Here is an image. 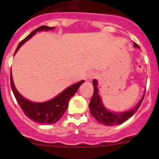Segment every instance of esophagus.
Segmentation results:
<instances>
[{
  "mask_svg": "<svg viewBox=\"0 0 159 159\" xmlns=\"http://www.w3.org/2000/svg\"><path fill=\"white\" fill-rule=\"evenodd\" d=\"M98 77V75L95 72H90V73H89V75H88L87 78L89 80H92L94 78H97Z\"/></svg>",
  "mask_w": 159,
  "mask_h": 159,
  "instance_id": "34e87169",
  "label": "esophagus"
}]
</instances>
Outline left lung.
I'll return each instance as SVG.
<instances>
[{"instance_id": "8db88e82", "label": "left lung", "mask_w": 159, "mask_h": 159, "mask_svg": "<svg viewBox=\"0 0 159 159\" xmlns=\"http://www.w3.org/2000/svg\"><path fill=\"white\" fill-rule=\"evenodd\" d=\"M134 46L138 48H140V47L136 43H134ZM93 86H94V93H93L92 98L89 104L90 111L93 117L99 123H102L107 126L118 125L127 121L137 111L145 97V94H144L140 102L136 105V106L133 109L124 112H111L105 108V107L102 104V98L98 94V81L96 79L93 80Z\"/></svg>"}]
</instances>
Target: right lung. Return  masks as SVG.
<instances>
[{"label": "right lung", "mask_w": 159, "mask_h": 159, "mask_svg": "<svg viewBox=\"0 0 159 159\" xmlns=\"http://www.w3.org/2000/svg\"><path fill=\"white\" fill-rule=\"evenodd\" d=\"M54 28L48 26H41L36 28L34 30L31 32L29 35L26 37L24 40H22L20 44L17 46L15 53L18 51L20 46L29 40L33 35L35 34L37 31H41V30H49L54 29ZM11 86L14 95L17 100V103L19 104L21 109L23 110L24 113L26 116L30 118L31 120H34L37 122L43 123V124H54L56 123L62 115L65 114V111L67 110L68 107L70 99L72 96L77 92L78 88L80 87L84 81H81L70 87L67 88L64 91H62L60 94L55 97L51 100L45 102H32L28 99L25 98L23 96L19 94L18 91L16 89L14 86V81L12 78V74L11 70Z\"/></svg>", "instance_id": "1"}]
</instances>
